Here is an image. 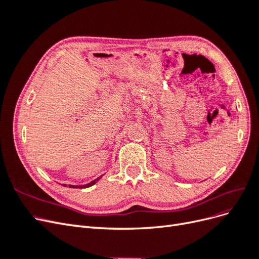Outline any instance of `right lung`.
<instances>
[{
	"label": "right lung",
	"mask_w": 259,
	"mask_h": 259,
	"mask_svg": "<svg viewBox=\"0 0 259 259\" xmlns=\"http://www.w3.org/2000/svg\"><path fill=\"white\" fill-rule=\"evenodd\" d=\"M101 177V176H100ZM100 177H98L97 179H95V180H93L92 183H90V184H88V185H85V186H69L70 188H88V187H91V186H93V185H95L98 180L100 179Z\"/></svg>",
	"instance_id": "obj_1"
}]
</instances>
